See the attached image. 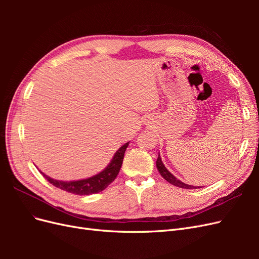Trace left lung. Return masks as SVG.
Returning <instances> with one entry per match:
<instances>
[{
    "mask_svg": "<svg viewBox=\"0 0 259 259\" xmlns=\"http://www.w3.org/2000/svg\"><path fill=\"white\" fill-rule=\"evenodd\" d=\"M156 168H158V170L160 171L161 176L165 180H167L169 184L174 185L176 187H179V188H185V189H197V187L187 185V184H185L183 182H180L179 179H177L173 174H171L170 171L165 166H164V164H163V162L161 160L160 153H159V156H158V160H156Z\"/></svg>",
    "mask_w": 259,
    "mask_h": 259,
    "instance_id": "1",
    "label": "left lung"
}]
</instances>
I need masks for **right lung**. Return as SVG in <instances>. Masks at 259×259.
Returning <instances> with one entry per match:
<instances>
[{
    "instance_id": "1",
    "label": "right lung",
    "mask_w": 259,
    "mask_h": 259,
    "mask_svg": "<svg viewBox=\"0 0 259 259\" xmlns=\"http://www.w3.org/2000/svg\"><path fill=\"white\" fill-rule=\"evenodd\" d=\"M128 144L130 142L119 148V150L114 153L111 162L108 164V166L104 170H101L100 173L90 178L74 180V182H62V180H56L49 177L48 175H45L43 171H41V174L55 187H57L59 189L65 190L67 192L79 195L98 193L105 190L106 188L116 178L117 174H119L124 159V153L125 150H126V148L128 147Z\"/></svg>"
}]
</instances>
